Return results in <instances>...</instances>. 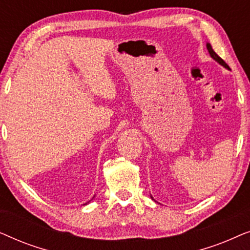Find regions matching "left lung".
<instances>
[{
  "label": "left lung",
  "instance_id": "left-lung-1",
  "mask_svg": "<svg viewBox=\"0 0 250 250\" xmlns=\"http://www.w3.org/2000/svg\"><path fill=\"white\" fill-rule=\"evenodd\" d=\"M206 46H207V50H208V52H209V54H210V57L213 58V59H214L215 61H216V62L220 63L221 66H223L224 68H227L228 70H230V67H229L228 64L225 63V61H224L223 59H222V58H220V57L217 56L216 53H215V51L213 50V47H211L210 44H209V43H207V44H206ZM151 198H152V196H151ZM152 199H153V198H152ZM153 200H155V199H153Z\"/></svg>",
  "mask_w": 250,
  "mask_h": 250
}]
</instances>
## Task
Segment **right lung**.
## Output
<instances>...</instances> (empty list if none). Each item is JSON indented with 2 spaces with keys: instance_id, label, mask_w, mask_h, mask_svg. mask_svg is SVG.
I'll use <instances>...</instances> for the list:
<instances>
[{
  "instance_id": "obj_1",
  "label": "right lung",
  "mask_w": 250,
  "mask_h": 250,
  "mask_svg": "<svg viewBox=\"0 0 250 250\" xmlns=\"http://www.w3.org/2000/svg\"><path fill=\"white\" fill-rule=\"evenodd\" d=\"M94 198V197H93ZM93 198H92V199H93ZM88 203H90V201H88ZM85 205H86V204H85Z\"/></svg>"
}]
</instances>
